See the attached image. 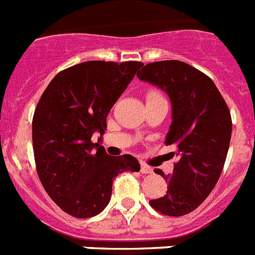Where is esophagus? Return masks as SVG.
Wrapping results in <instances>:
<instances>
[{
  "label": "esophagus",
  "instance_id": "esophagus-1",
  "mask_svg": "<svg viewBox=\"0 0 255 255\" xmlns=\"http://www.w3.org/2000/svg\"><path fill=\"white\" fill-rule=\"evenodd\" d=\"M140 172L142 174H152V168L144 163H140Z\"/></svg>",
  "mask_w": 255,
  "mask_h": 255
}]
</instances>
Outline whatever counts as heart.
I'll list each match as a JSON object with an SVG mask.
<instances>
[{
  "label": "heart",
  "mask_w": 255,
  "mask_h": 255,
  "mask_svg": "<svg viewBox=\"0 0 255 255\" xmlns=\"http://www.w3.org/2000/svg\"><path fill=\"white\" fill-rule=\"evenodd\" d=\"M156 96H162V95H160L158 91H150V92L147 93V97H156Z\"/></svg>",
  "instance_id": "1"
}]
</instances>
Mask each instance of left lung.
<instances>
[{
  "mask_svg": "<svg viewBox=\"0 0 255 255\" xmlns=\"http://www.w3.org/2000/svg\"><path fill=\"white\" fill-rule=\"evenodd\" d=\"M137 76L170 96L172 122L164 142L174 144L176 151L171 154L178 158L171 175L155 170L168 182V191L150 205L162 215L184 216L208 197L223 172L231 112L211 77L184 62L148 63Z\"/></svg>",
  "mask_w": 255,
  "mask_h": 255,
  "instance_id": "1",
  "label": "left lung"
}]
</instances>
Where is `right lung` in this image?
Returning <instances> with one entry per match:
<instances>
[{
    "label": "right lung",
    "mask_w": 255,
    "mask_h": 255,
    "mask_svg": "<svg viewBox=\"0 0 255 255\" xmlns=\"http://www.w3.org/2000/svg\"><path fill=\"white\" fill-rule=\"evenodd\" d=\"M140 62L91 60L63 70L51 80L32 117L36 172L48 196L77 219L103 212L112 185L124 171L138 172L139 163L125 154L108 155L92 134L107 129V117Z\"/></svg>",
    "instance_id": "obj_1"
}]
</instances>
